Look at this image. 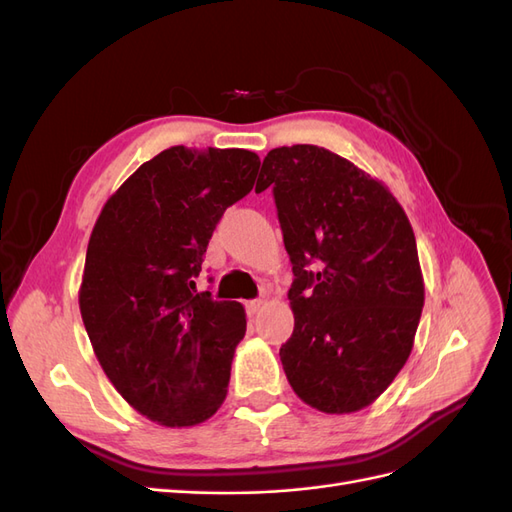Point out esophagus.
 Instances as JSON below:
<instances>
[{
    "instance_id": "1",
    "label": "esophagus",
    "mask_w": 512,
    "mask_h": 512,
    "mask_svg": "<svg viewBox=\"0 0 512 512\" xmlns=\"http://www.w3.org/2000/svg\"><path fill=\"white\" fill-rule=\"evenodd\" d=\"M262 305H265V301H262V299H254V301H247V303H245V309H247V314H250V316L258 314V312H260V309H262Z\"/></svg>"
}]
</instances>
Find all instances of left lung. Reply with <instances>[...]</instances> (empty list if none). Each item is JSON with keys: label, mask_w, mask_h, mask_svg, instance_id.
I'll return each instance as SVG.
<instances>
[{"label": "left lung", "mask_w": 512, "mask_h": 512, "mask_svg": "<svg viewBox=\"0 0 512 512\" xmlns=\"http://www.w3.org/2000/svg\"><path fill=\"white\" fill-rule=\"evenodd\" d=\"M260 176L256 192L273 185L294 273L286 378L307 406L359 412L406 365L423 312L408 215L382 181L324 147L271 149Z\"/></svg>", "instance_id": "obj_1"}]
</instances>
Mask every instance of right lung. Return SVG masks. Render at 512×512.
Segmentation results:
<instances>
[{
  "label": "right lung",
  "instance_id": "right-lung-1",
  "mask_svg": "<svg viewBox=\"0 0 512 512\" xmlns=\"http://www.w3.org/2000/svg\"><path fill=\"white\" fill-rule=\"evenodd\" d=\"M258 166L247 149L170 147L119 185L91 230L79 288L91 348L117 393L162 427L205 423L226 399L245 309L194 280Z\"/></svg>",
  "mask_w": 512,
  "mask_h": 512
}]
</instances>
